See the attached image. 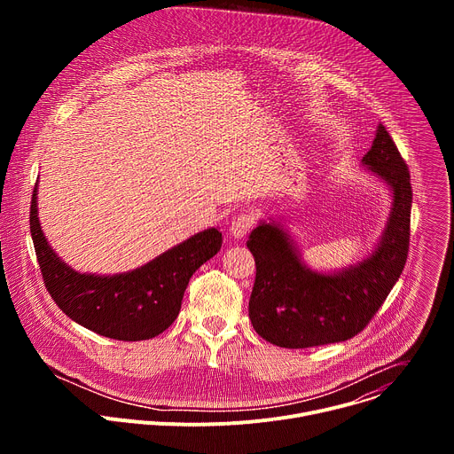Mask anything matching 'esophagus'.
I'll list each match as a JSON object with an SVG mask.
<instances>
[{
  "mask_svg": "<svg viewBox=\"0 0 454 454\" xmlns=\"http://www.w3.org/2000/svg\"><path fill=\"white\" fill-rule=\"evenodd\" d=\"M253 226V217L251 215H237L231 224H230V233L233 239H244L249 228Z\"/></svg>",
  "mask_w": 454,
  "mask_h": 454,
  "instance_id": "1",
  "label": "esophagus"
}]
</instances>
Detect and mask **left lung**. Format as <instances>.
<instances>
[{
	"mask_svg": "<svg viewBox=\"0 0 454 454\" xmlns=\"http://www.w3.org/2000/svg\"><path fill=\"white\" fill-rule=\"evenodd\" d=\"M361 165L390 190L392 207L373 247L340 270H314L282 219H262L247 247L256 277L249 319L258 336L284 348L340 343L361 333L399 280L410 246V172L382 123Z\"/></svg>",
	"mask_w": 454,
	"mask_h": 454,
	"instance_id": "obj_1",
	"label": "left lung"
}]
</instances>
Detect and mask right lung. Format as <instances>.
I'll list each match as a JSON object with an SVG mask.
<instances>
[{
	"label": "right lung",
	"instance_id": "obj_1",
	"mask_svg": "<svg viewBox=\"0 0 454 454\" xmlns=\"http://www.w3.org/2000/svg\"><path fill=\"white\" fill-rule=\"evenodd\" d=\"M37 186L39 181L32 196L30 231L46 289L70 319L111 340L142 341L168 329L179 314L188 280L223 244L219 228H208L137 270L81 273L53 251L41 228Z\"/></svg>",
	"mask_w": 454,
	"mask_h": 454
}]
</instances>
